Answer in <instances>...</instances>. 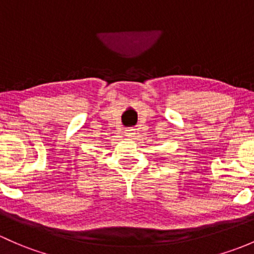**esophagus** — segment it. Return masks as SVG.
<instances>
[{
	"instance_id": "esophagus-1",
	"label": "esophagus",
	"mask_w": 254,
	"mask_h": 254,
	"mask_svg": "<svg viewBox=\"0 0 254 254\" xmlns=\"http://www.w3.org/2000/svg\"><path fill=\"white\" fill-rule=\"evenodd\" d=\"M134 134H135V132H134V129H132V128H128V129L125 130V135L128 138L134 137Z\"/></svg>"
}]
</instances>
